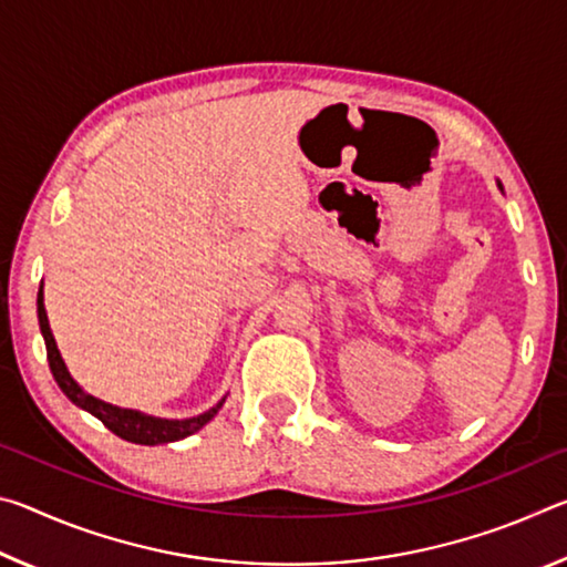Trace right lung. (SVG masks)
I'll return each mask as SVG.
<instances>
[{"mask_svg":"<svg viewBox=\"0 0 567 567\" xmlns=\"http://www.w3.org/2000/svg\"><path fill=\"white\" fill-rule=\"evenodd\" d=\"M37 315H40V330L47 344V360H50V370L56 380V385L62 388V392L70 398L74 405H80L82 410L92 412L94 417L102 420V425L112 430L114 435L127 440V443H137V445H162V443H175V440L187 437L192 433H197L199 427H205L209 420L217 415V410L223 408L225 400H219L213 410L203 412V415L189 417V420H159V417H150L142 415L137 410H124V408H114L110 402H102L97 398H92L90 392H84L76 382L72 380L70 372H66V364L62 360L60 350H56V342L52 338L50 330V320H47V310H44V295L40 287V295H37Z\"/></svg>","mask_w":567,"mask_h":567,"instance_id":"1","label":"right lung"}]
</instances>
